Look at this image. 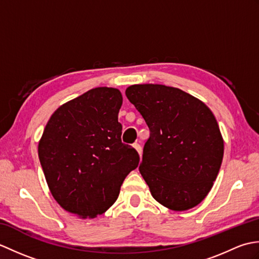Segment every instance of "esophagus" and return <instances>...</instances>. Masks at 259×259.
<instances>
[{"label":"esophagus","mask_w":259,"mask_h":259,"mask_svg":"<svg viewBox=\"0 0 259 259\" xmlns=\"http://www.w3.org/2000/svg\"><path fill=\"white\" fill-rule=\"evenodd\" d=\"M134 147H135V149H136L137 151H138L139 155L141 156V152H142V148H141V146H140L139 144H135V145H134Z\"/></svg>","instance_id":"34e87169"}]
</instances>
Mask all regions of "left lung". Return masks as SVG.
Listing matches in <instances>:
<instances>
[{
  "label": "left lung",
  "mask_w": 259,
  "mask_h": 259,
  "mask_svg": "<svg viewBox=\"0 0 259 259\" xmlns=\"http://www.w3.org/2000/svg\"><path fill=\"white\" fill-rule=\"evenodd\" d=\"M128 100L150 130L139 171L150 192L172 210L197 206L210 191L224 157V141L205 103L177 88L136 84Z\"/></svg>",
  "instance_id": "8db88e82"
}]
</instances>
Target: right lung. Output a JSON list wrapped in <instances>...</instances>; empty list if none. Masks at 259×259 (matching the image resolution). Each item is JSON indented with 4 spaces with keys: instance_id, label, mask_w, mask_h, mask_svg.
Here are the masks:
<instances>
[{
    "instance_id": "right-lung-1",
    "label": "right lung",
    "mask_w": 259,
    "mask_h": 259,
    "mask_svg": "<svg viewBox=\"0 0 259 259\" xmlns=\"http://www.w3.org/2000/svg\"><path fill=\"white\" fill-rule=\"evenodd\" d=\"M122 96L100 87L54 112L38 142V159L54 199L82 218L96 217L117 200L138 152L121 141Z\"/></svg>"
}]
</instances>
